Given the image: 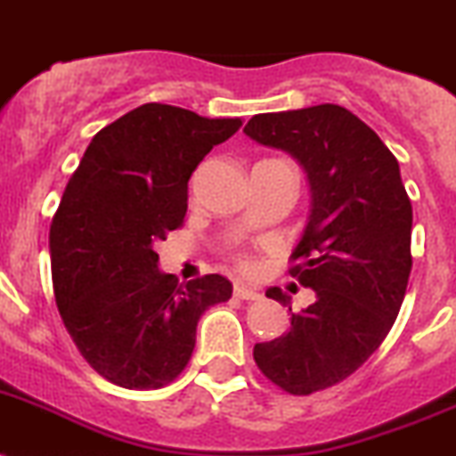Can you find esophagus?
Segmentation results:
<instances>
[{
    "mask_svg": "<svg viewBox=\"0 0 456 456\" xmlns=\"http://www.w3.org/2000/svg\"><path fill=\"white\" fill-rule=\"evenodd\" d=\"M235 296L242 300H258L261 298V293L256 291V289L244 287V284H235Z\"/></svg>",
    "mask_w": 456,
    "mask_h": 456,
    "instance_id": "34e87169",
    "label": "esophagus"
}]
</instances>
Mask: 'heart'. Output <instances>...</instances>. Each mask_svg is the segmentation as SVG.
<instances>
[{
	"label": "heart",
	"mask_w": 456,
	"mask_h": 456,
	"mask_svg": "<svg viewBox=\"0 0 456 456\" xmlns=\"http://www.w3.org/2000/svg\"><path fill=\"white\" fill-rule=\"evenodd\" d=\"M237 261H240V268H244V270L251 268V263L247 261V258H237Z\"/></svg>",
	"instance_id": "obj_1"
}]
</instances>
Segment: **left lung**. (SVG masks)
Listing matches in <instances>:
<instances>
[{
  "label": "left lung",
  "mask_w": 456,
  "mask_h": 456,
  "mask_svg": "<svg viewBox=\"0 0 456 456\" xmlns=\"http://www.w3.org/2000/svg\"><path fill=\"white\" fill-rule=\"evenodd\" d=\"M244 133L291 153L310 179V221L289 273L317 300L291 314L284 336L254 347L270 382L307 396L363 366L396 322L412 268V205L394 153L345 107L258 114ZM265 296L291 303L280 287Z\"/></svg>",
  "instance_id": "left-lung-1"
}]
</instances>
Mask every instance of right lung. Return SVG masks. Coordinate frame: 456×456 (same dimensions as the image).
Masks as SVG:
<instances>
[{
    "mask_svg": "<svg viewBox=\"0 0 456 456\" xmlns=\"http://www.w3.org/2000/svg\"><path fill=\"white\" fill-rule=\"evenodd\" d=\"M240 118L142 104L102 127L53 216V291L81 356L126 389H158L186 368L198 319L232 284L205 274L179 284L158 270L156 244L183 224L188 179Z\"/></svg>",
    "mask_w": 456,
    "mask_h": 456,
    "instance_id": "1",
    "label": "right lung"
}]
</instances>
